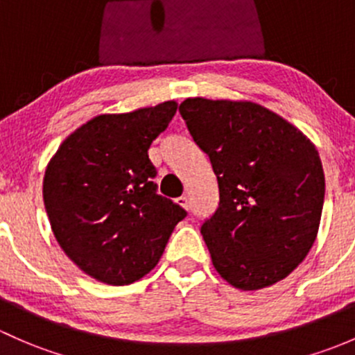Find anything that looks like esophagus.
<instances>
[{"mask_svg": "<svg viewBox=\"0 0 355 355\" xmlns=\"http://www.w3.org/2000/svg\"><path fill=\"white\" fill-rule=\"evenodd\" d=\"M176 202H178L179 205H181L182 208H186V210H188V208H189V200H188V196H179Z\"/></svg>", "mask_w": 355, "mask_h": 355, "instance_id": "34e87169", "label": "esophagus"}]
</instances>
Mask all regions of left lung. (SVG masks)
<instances>
[{
	"label": "left lung",
	"mask_w": 355,
	"mask_h": 355,
	"mask_svg": "<svg viewBox=\"0 0 355 355\" xmlns=\"http://www.w3.org/2000/svg\"><path fill=\"white\" fill-rule=\"evenodd\" d=\"M218 181L217 210L202 224L222 279L258 291L286 279L316 239L324 174L314 145L254 102L186 98L179 105Z\"/></svg>",
	"instance_id": "obj_1"
}]
</instances>
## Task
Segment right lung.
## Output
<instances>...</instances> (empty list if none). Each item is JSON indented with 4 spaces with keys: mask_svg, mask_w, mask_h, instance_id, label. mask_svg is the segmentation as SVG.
Here are the masks:
<instances>
[{
    "mask_svg": "<svg viewBox=\"0 0 355 355\" xmlns=\"http://www.w3.org/2000/svg\"><path fill=\"white\" fill-rule=\"evenodd\" d=\"M174 101L101 114L73 131L46 169L44 205L54 237L87 275L128 286L159 263L186 210L157 193L152 141L176 114Z\"/></svg>",
    "mask_w": 355,
    "mask_h": 355,
    "instance_id": "add662e5",
    "label": "right lung"
}]
</instances>
